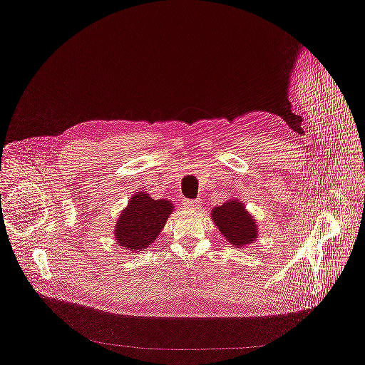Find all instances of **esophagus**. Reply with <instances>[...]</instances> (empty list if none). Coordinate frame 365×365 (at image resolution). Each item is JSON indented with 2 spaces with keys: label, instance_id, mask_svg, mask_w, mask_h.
<instances>
[{
  "label": "esophagus",
  "instance_id": "obj_1",
  "mask_svg": "<svg viewBox=\"0 0 365 365\" xmlns=\"http://www.w3.org/2000/svg\"><path fill=\"white\" fill-rule=\"evenodd\" d=\"M202 205L200 199H185L183 200V206L186 209H197Z\"/></svg>",
  "mask_w": 365,
  "mask_h": 365
}]
</instances>
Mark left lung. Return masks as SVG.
<instances>
[{"mask_svg": "<svg viewBox=\"0 0 365 365\" xmlns=\"http://www.w3.org/2000/svg\"><path fill=\"white\" fill-rule=\"evenodd\" d=\"M213 222L220 233L235 247H244L252 244L258 236L257 222L245 210L244 205L237 200H229L217 206L212 212Z\"/></svg>", "mask_w": 365, "mask_h": 365, "instance_id": "left-lung-1", "label": "left lung"}]
</instances>
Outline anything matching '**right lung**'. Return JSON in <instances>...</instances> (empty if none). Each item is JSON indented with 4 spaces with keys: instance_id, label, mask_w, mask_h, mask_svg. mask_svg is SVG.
<instances>
[{
    "instance_id": "1",
    "label": "right lung",
    "mask_w": 365,
    "mask_h": 365,
    "mask_svg": "<svg viewBox=\"0 0 365 365\" xmlns=\"http://www.w3.org/2000/svg\"><path fill=\"white\" fill-rule=\"evenodd\" d=\"M172 212L173 206L169 200L152 199L148 193L138 192L117 220L115 242L133 252L146 250L165 227Z\"/></svg>"
}]
</instances>
